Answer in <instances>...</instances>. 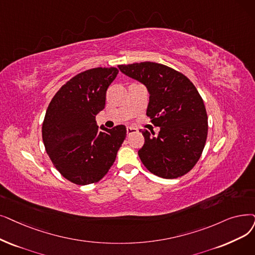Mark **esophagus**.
Wrapping results in <instances>:
<instances>
[{
	"mask_svg": "<svg viewBox=\"0 0 255 255\" xmlns=\"http://www.w3.org/2000/svg\"><path fill=\"white\" fill-rule=\"evenodd\" d=\"M126 131H127V135H130L131 133H135V132H137L138 130L136 128H133V127H127Z\"/></svg>",
	"mask_w": 255,
	"mask_h": 255,
	"instance_id": "esophagus-1",
	"label": "esophagus"
}]
</instances>
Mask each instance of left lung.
Returning a JSON list of instances; mask_svg holds the SVG:
<instances>
[{"mask_svg":"<svg viewBox=\"0 0 255 255\" xmlns=\"http://www.w3.org/2000/svg\"><path fill=\"white\" fill-rule=\"evenodd\" d=\"M120 71L147 87V116L155 135L141 130L138 150L143 165L154 175L173 179L190 172L200 158L207 137V114L201 96L189 78L167 65L145 61L119 65Z\"/></svg>","mask_w":255,"mask_h":255,"instance_id":"1","label":"left lung"}]
</instances>
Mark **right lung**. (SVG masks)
I'll return each instance as SVG.
<instances>
[{
    "mask_svg": "<svg viewBox=\"0 0 255 255\" xmlns=\"http://www.w3.org/2000/svg\"><path fill=\"white\" fill-rule=\"evenodd\" d=\"M117 68L82 72L61 86L50 102L42 123V140L54 167L73 183L86 185L107 174L126 137V127H98L106 91Z\"/></svg>",
    "mask_w": 255,
    "mask_h": 255,
    "instance_id": "add662e5",
    "label": "right lung"
}]
</instances>
